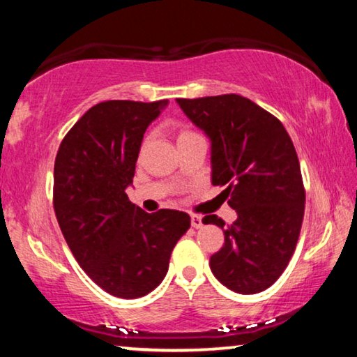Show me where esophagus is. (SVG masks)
Returning a JSON list of instances; mask_svg holds the SVG:
<instances>
[{"instance_id":"obj_1","label":"esophagus","mask_w":357,"mask_h":357,"mask_svg":"<svg viewBox=\"0 0 357 357\" xmlns=\"http://www.w3.org/2000/svg\"><path fill=\"white\" fill-rule=\"evenodd\" d=\"M191 225L194 228H201L204 225L201 215H191Z\"/></svg>"}]
</instances>
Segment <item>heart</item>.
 Returning <instances> with one entry per match:
<instances>
[{"instance_id":"obj_1","label":"heart","mask_w":357,"mask_h":357,"mask_svg":"<svg viewBox=\"0 0 357 357\" xmlns=\"http://www.w3.org/2000/svg\"><path fill=\"white\" fill-rule=\"evenodd\" d=\"M188 135H192V132H189V130H183L181 134H179L178 139H181V137H188Z\"/></svg>"}]
</instances>
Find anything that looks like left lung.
<instances>
[{
  "mask_svg": "<svg viewBox=\"0 0 357 357\" xmlns=\"http://www.w3.org/2000/svg\"><path fill=\"white\" fill-rule=\"evenodd\" d=\"M211 140L213 186H227L236 211L230 227L217 215L225 243L211 256V271L238 294H258L278 281L296 250L305 207L301 165L281 122L238 94L176 99Z\"/></svg>",
  "mask_w": 357,
  "mask_h": 357,
  "instance_id": "1",
  "label": "left lung"
}]
</instances>
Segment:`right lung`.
<instances>
[{
    "label": "right lung",
    "instance_id": "right-lung-1",
    "mask_svg": "<svg viewBox=\"0 0 357 357\" xmlns=\"http://www.w3.org/2000/svg\"><path fill=\"white\" fill-rule=\"evenodd\" d=\"M166 106L168 99L99 102L71 127L55 158L61 234L84 273L114 297L139 298L158 287L191 227L186 212L146 213L126 192L145 130Z\"/></svg>",
    "mask_w": 357,
    "mask_h": 357
}]
</instances>
